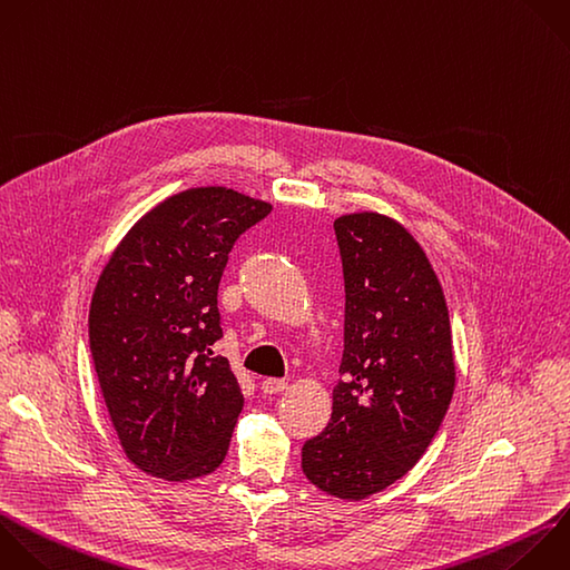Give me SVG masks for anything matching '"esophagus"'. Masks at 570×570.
<instances>
[{"mask_svg":"<svg viewBox=\"0 0 570 570\" xmlns=\"http://www.w3.org/2000/svg\"><path fill=\"white\" fill-rule=\"evenodd\" d=\"M287 387V381L285 379H265L263 383H261V390L265 392V394H278V392H283Z\"/></svg>","mask_w":570,"mask_h":570,"instance_id":"34e87169","label":"esophagus"}]
</instances>
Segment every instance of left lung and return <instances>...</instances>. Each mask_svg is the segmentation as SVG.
I'll list each match as a JSON object with an SVG mask.
<instances>
[{"mask_svg":"<svg viewBox=\"0 0 570 570\" xmlns=\"http://www.w3.org/2000/svg\"><path fill=\"white\" fill-rule=\"evenodd\" d=\"M345 323L325 430L303 472L327 494L365 499L401 479L436 434L454 390L450 318L439 278L405 227L363 212L334 220Z\"/></svg>","mask_w":570,"mask_h":570,"instance_id":"1","label":"left lung"}]
</instances>
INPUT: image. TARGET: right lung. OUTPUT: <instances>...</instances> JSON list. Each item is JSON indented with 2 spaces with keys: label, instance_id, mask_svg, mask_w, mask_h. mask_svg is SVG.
Segmentation results:
<instances>
[{
  "label": "right lung",
  "instance_id": "obj_1",
  "mask_svg": "<svg viewBox=\"0 0 570 570\" xmlns=\"http://www.w3.org/2000/svg\"><path fill=\"white\" fill-rule=\"evenodd\" d=\"M272 212L227 187L180 191L145 214L102 269L89 312L94 365L127 456L185 481L216 470L243 392L223 338L218 285L236 240Z\"/></svg>",
  "mask_w": 570,
  "mask_h": 570
}]
</instances>
